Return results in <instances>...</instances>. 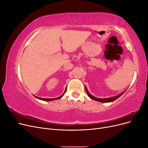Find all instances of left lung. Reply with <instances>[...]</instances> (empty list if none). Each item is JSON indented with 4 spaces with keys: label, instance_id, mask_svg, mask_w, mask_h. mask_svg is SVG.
Masks as SVG:
<instances>
[{
    "label": "left lung",
    "instance_id": "8db88e82",
    "mask_svg": "<svg viewBox=\"0 0 148 148\" xmlns=\"http://www.w3.org/2000/svg\"><path fill=\"white\" fill-rule=\"evenodd\" d=\"M85 89H86V92H87V94H88V96H89V97H90L91 99H93V100H95V101H98V102H112V101L116 100L117 99H118V98H119V97H120L121 96H122V95H123V94L125 92V91H123V92L120 94L119 95H118V96H117L112 97H110V98H106V99H100V98H96V97H95L92 96V95H91L89 93V92H88V89H87V88H86V86H85Z\"/></svg>",
    "mask_w": 148,
    "mask_h": 148
}]
</instances>
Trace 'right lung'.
<instances>
[{
    "instance_id": "1",
    "label": "right lung",
    "mask_w": 148,
    "mask_h": 148,
    "mask_svg": "<svg viewBox=\"0 0 148 148\" xmlns=\"http://www.w3.org/2000/svg\"><path fill=\"white\" fill-rule=\"evenodd\" d=\"M65 91H66V89H65V91L63 95H62V96H60V97H59L53 98V99H45V98H39V97H38L35 96H34V97H36V98H38V99H41V100H42V101H53V100H56V99H60V98L63 97V96L64 95V94H65Z\"/></svg>"
}]
</instances>
